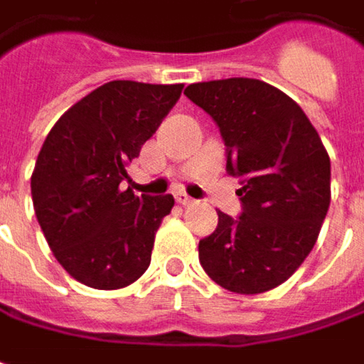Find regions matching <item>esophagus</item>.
I'll list each match as a JSON object with an SVG mask.
<instances>
[{
    "mask_svg": "<svg viewBox=\"0 0 364 364\" xmlns=\"http://www.w3.org/2000/svg\"><path fill=\"white\" fill-rule=\"evenodd\" d=\"M175 198H177V201H179L181 205H196V199L189 198V196H185V193H177Z\"/></svg>",
    "mask_w": 364,
    "mask_h": 364,
    "instance_id": "obj_1",
    "label": "esophagus"
}]
</instances>
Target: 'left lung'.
<instances>
[{"label":"left lung","mask_w":364,"mask_h":364,"mask_svg":"<svg viewBox=\"0 0 364 364\" xmlns=\"http://www.w3.org/2000/svg\"><path fill=\"white\" fill-rule=\"evenodd\" d=\"M185 95L218 124L226 171L242 185V215L218 212V228L199 240V262L228 291H271L318 240L330 208V156L304 109L264 81L193 83Z\"/></svg>","instance_id":"1"}]
</instances>
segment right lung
<instances>
[{
  "mask_svg": "<svg viewBox=\"0 0 364 364\" xmlns=\"http://www.w3.org/2000/svg\"><path fill=\"white\" fill-rule=\"evenodd\" d=\"M183 83L109 81L56 119L32 171V203L60 267L93 289H122L144 275L154 236L175 199L122 189Z\"/></svg>",
  "mask_w": 364,
  "mask_h": 364,
  "instance_id": "add662e5",
  "label": "right lung"
}]
</instances>
